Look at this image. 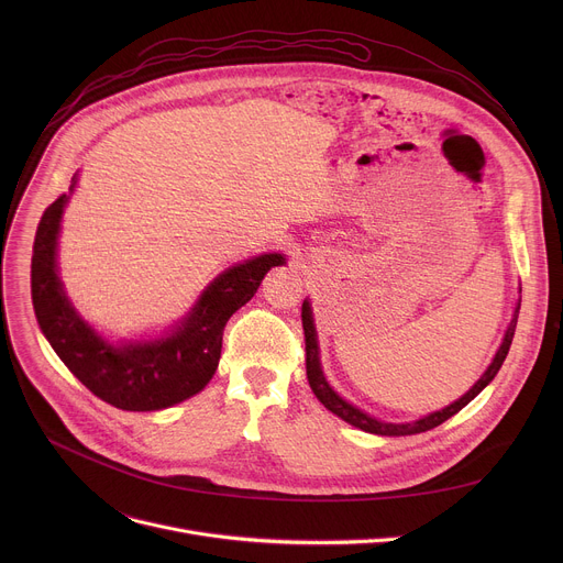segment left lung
Listing matches in <instances>:
<instances>
[{
  "mask_svg": "<svg viewBox=\"0 0 563 563\" xmlns=\"http://www.w3.org/2000/svg\"><path fill=\"white\" fill-rule=\"evenodd\" d=\"M519 307L521 302L517 305L515 309V318L510 320V328L504 336V343L495 356V361L490 363V367L486 369V374L481 376L474 387L463 394L459 400H454L452 406L434 412V415H428L415 423H385V421H376L372 417H367L365 412H361L358 408L350 406L347 400H343L325 380L323 376V369H320V361H318V343H316V330H313V320H311V309H309V302L305 300L302 302V311H300V318H302V332H305V367H307V380H309V387L311 391L316 394V398L323 404L330 412H334L336 417H341L343 421H347L350 426L354 428H361L365 432H372V434H380V437H406V434H419V432H428L437 426H441L443 421H448L450 417H454L459 410H463L470 400L484 389L499 372V367L504 365L506 356H508V350H510V343H512V336H515V328H517V316H519Z\"/></svg>",
  "mask_w": 563,
  "mask_h": 563,
  "instance_id": "obj_1",
  "label": "left lung"
}]
</instances>
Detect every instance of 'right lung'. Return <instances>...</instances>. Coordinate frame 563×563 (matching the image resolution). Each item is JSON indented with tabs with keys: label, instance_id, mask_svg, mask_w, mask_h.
<instances>
[{
	"label": "right lung",
	"instance_id": "add662e5",
	"mask_svg": "<svg viewBox=\"0 0 563 563\" xmlns=\"http://www.w3.org/2000/svg\"><path fill=\"white\" fill-rule=\"evenodd\" d=\"M66 200L62 194L44 211L31 263L35 316L55 354L87 389L126 412L165 410L198 394L218 367L227 320L252 300L265 274L285 258L263 254L227 269L207 287L172 336L113 347L75 313L57 278L55 247Z\"/></svg>",
	"mask_w": 563,
	"mask_h": 563
}]
</instances>
